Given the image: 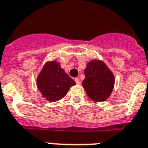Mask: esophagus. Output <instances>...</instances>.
Listing matches in <instances>:
<instances>
[{
	"mask_svg": "<svg viewBox=\"0 0 148 148\" xmlns=\"http://www.w3.org/2000/svg\"><path fill=\"white\" fill-rule=\"evenodd\" d=\"M74 81H75L77 84H81V83H82V82H81V80L79 78H77V77H76V78L74 79Z\"/></svg>",
	"mask_w": 148,
	"mask_h": 148,
	"instance_id": "1",
	"label": "esophagus"
}]
</instances>
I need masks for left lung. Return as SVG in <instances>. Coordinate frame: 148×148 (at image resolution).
Returning <instances> with one entry per match:
<instances>
[{
  "mask_svg": "<svg viewBox=\"0 0 148 148\" xmlns=\"http://www.w3.org/2000/svg\"><path fill=\"white\" fill-rule=\"evenodd\" d=\"M82 84L88 96L93 101H103L111 95L114 86V76L101 61L89 62L84 70Z\"/></svg>",
  "mask_w": 148,
  "mask_h": 148,
  "instance_id": "1",
  "label": "left lung"
}]
</instances>
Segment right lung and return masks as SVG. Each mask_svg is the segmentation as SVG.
I'll return each instance as SVG.
<instances>
[{"mask_svg":"<svg viewBox=\"0 0 148 148\" xmlns=\"http://www.w3.org/2000/svg\"><path fill=\"white\" fill-rule=\"evenodd\" d=\"M75 84L56 61L48 62L37 78V86L44 98L49 101L63 99L70 87Z\"/></svg>","mask_w":148,"mask_h":148,"instance_id":"obj_1","label":"right lung"}]
</instances>
